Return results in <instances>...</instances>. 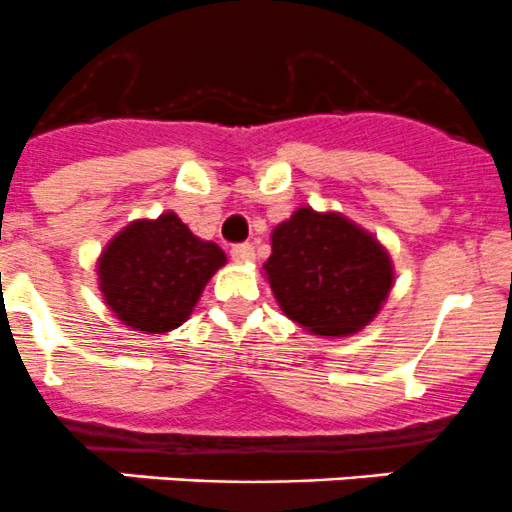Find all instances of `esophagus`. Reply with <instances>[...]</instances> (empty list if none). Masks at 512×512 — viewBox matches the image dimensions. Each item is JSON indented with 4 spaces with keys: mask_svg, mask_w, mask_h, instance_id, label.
<instances>
[{
    "mask_svg": "<svg viewBox=\"0 0 512 512\" xmlns=\"http://www.w3.org/2000/svg\"><path fill=\"white\" fill-rule=\"evenodd\" d=\"M231 258H234L236 263H249V261H254V258H256L254 246H251V244H236V246H231Z\"/></svg>",
    "mask_w": 512,
    "mask_h": 512,
    "instance_id": "34e87169",
    "label": "esophagus"
}]
</instances>
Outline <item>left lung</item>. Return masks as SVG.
Instances as JSON below:
<instances>
[{
  "instance_id": "obj_1",
  "label": "left lung",
  "mask_w": 512,
  "mask_h": 512,
  "mask_svg": "<svg viewBox=\"0 0 512 512\" xmlns=\"http://www.w3.org/2000/svg\"><path fill=\"white\" fill-rule=\"evenodd\" d=\"M278 306L313 336H351L376 318L393 286L388 251L343 214L301 206L271 234L263 263Z\"/></svg>"
}]
</instances>
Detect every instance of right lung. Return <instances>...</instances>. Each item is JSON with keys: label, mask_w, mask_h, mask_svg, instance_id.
<instances>
[{"label": "right lung", "mask_w": 512, "mask_h": 512, "mask_svg": "<svg viewBox=\"0 0 512 512\" xmlns=\"http://www.w3.org/2000/svg\"><path fill=\"white\" fill-rule=\"evenodd\" d=\"M226 263L214 241H201L166 211L131 221L101 251L96 273L106 306L124 326L166 333L194 311L209 278Z\"/></svg>", "instance_id": "right-lung-1"}]
</instances>
